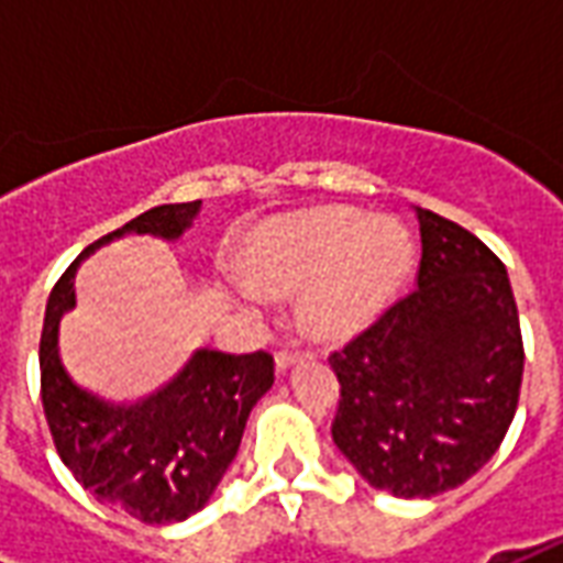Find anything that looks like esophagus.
<instances>
[{"label": "esophagus", "mask_w": 563, "mask_h": 563, "mask_svg": "<svg viewBox=\"0 0 563 563\" xmlns=\"http://www.w3.org/2000/svg\"><path fill=\"white\" fill-rule=\"evenodd\" d=\"M305 350H295V346H280L277 353H274V362H277V371H286V367L292 365V362H298V358H305Z\"/></svg>", "instance_id": "obj_1"}]
</instances>
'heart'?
Wrapping results in <instances>:
<instances>
[{
  "label": "heart",
  "instance_id": "b5f03b06",
  "mask_svg": "<svg viewBox=\"0 0 563 563\" xmlns=\"http://www.w3.org/2000/svg\"><path fill=\"white\" fill-rule=\"evenodd\" d=\"M413 265V244L395 220H367L346 208L307 210L271 222L246 246L258 286H307L305 319L322 334H350L389 305ZM258 286L244 295L258 301Z\"/></svg>",
  "mask_w": 563,
  "mask_h": 563
}]
</instances>
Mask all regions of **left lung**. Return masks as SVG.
I'll return each instance as SVG.
<instances>
[{"mask_svg": "<svg viewBox=\"0 0 563 563\" xmlns=\"http://www.w3.org/2000/svg\"><path fill=\"white\" fill-rule=\"evenodd\" d=\"M416 289L329 355L331 437L374 488L431 497L504 443L525 374L507 268L459 222L419 208Z\"/></svg>", "mask_w": 563, "mask_h": 563, "instance_id": "obj_1", "label": "left lung"}]
</instances>
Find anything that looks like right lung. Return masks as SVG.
I'll return each instance as SVG.
<instances>
[{
	"mask_svg": "<svg viewBox=\"0 0 563 563\" xmlns=\"http://www.w3.org/2000/svg\"><path fill=\"white\" fill-rule=\"evenodd\" d=\"M201 201L162 205L104 234L56 280L44 310L42 404L54 446L68 471L108 507L147 525L184 521L208 504L241 446L246 416L274 383V355L198 350L177 377L135 407H117L68 377L56 325L75 305V271L96 246L126 232L177 238Z\"/></svg>",
	"mask_w": 563,
	"mask_h": 563,
	"instance_id": "right-lung-1",
	"label": "right lung"
}]
</instances>
